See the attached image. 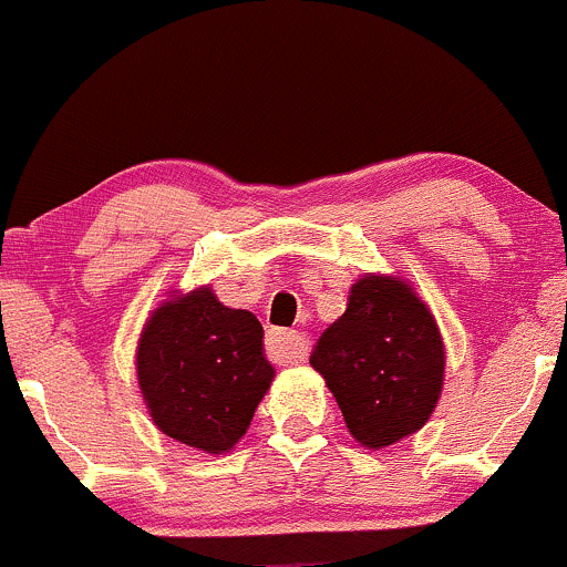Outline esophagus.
Segmentation results:
<instances>
[{
  "label": "esophagus",
  "mask_w": 567,
  "mask_h": 567,
  "mask_svg": "<svg viewBox=\"0 0 567 567\" xmlns=\"http://www.w3.org/2000/svg\"><path fill=\"white\" fill-rule=\"evenodd\" d=\"M265 349H267V358H270V363L289 365V363H297V360L306 358L308 343L297 330H270L267 332Z\"/></svg>",
  "instance_id": "esophagus-1"
}]
</instances>
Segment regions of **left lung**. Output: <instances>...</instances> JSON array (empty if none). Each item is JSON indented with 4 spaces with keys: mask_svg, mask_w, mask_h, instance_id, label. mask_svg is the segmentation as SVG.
Listing matches in <instances>:
<instances>
[{
    "mask_svg": "<svg viewBox=\"0 0 567 567\" xmlns=\"http://www.w3.org/2000/svg\"><path fill=\"white\" fill-rule=\"evenodd\" d=\"M311 365L324 377L347 429L365 447H388L423 429L445 373L429 308L404 281L365 276L347 311L319 336Z\"/></svg>",
    "mask_w": 567,
    "mask_h": 567,
    "instance_id": "left-lung-1",
    "label": "left lung"
}]
</instances>
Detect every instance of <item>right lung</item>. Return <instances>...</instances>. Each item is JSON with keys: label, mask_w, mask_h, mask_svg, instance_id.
I'll return each instance as SVG.
<instances>
[{"label": "right lung", "mask_w": 567, "mask_h": 567, "mask_svg": "<svg viewBox=\"0 0 567 567\" xmlns=\"http://www.w3.org/2000/svg\"><path fill=\"white\" fill-rule=\"evenodd\" d=\"M136 371L157 429L207 453L240 440L276 377L259 319L220 306L209 289L157 308L138 341Z\"/></svg>", "instance_id": "obj_1"}]
</instances>
